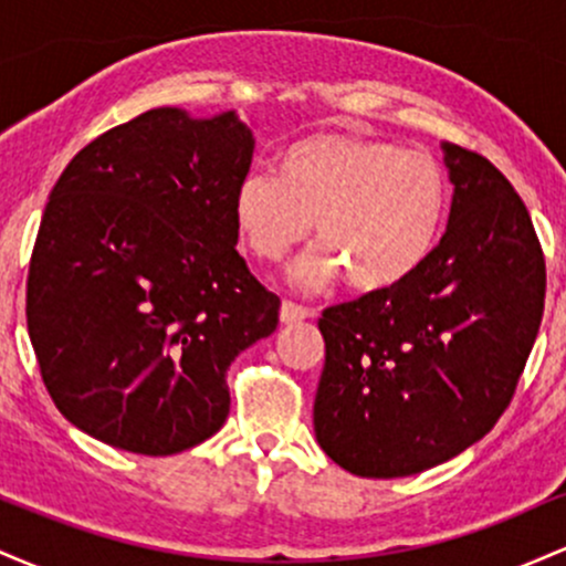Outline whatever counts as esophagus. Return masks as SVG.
Segmentation results:
<instances>
[{
	"label": "esophagus",
	"mask_w": 566,
	"mask_h": 566,
	"mask_svg": "<svg viewBox=\"0 0 566 566\" xmlns=\"http://www.w3.org/2000/svg\"><path fill=\"white\" fill-rule=\"evenodd\" d=\"M314 314L311 308H305V305H297L292 301H284L282 308H279V319H282V324H295V322H303L308 319V316Z\"/></svg>",
	"instance_id": "1"
}]
</instances>
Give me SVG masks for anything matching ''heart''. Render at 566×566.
Here are the masks:
<instances>
[{"label":"heart","instance_id":"heart-1","mask_svg":"<svg viewBox=\"0 0 566 566\" xmlns=\"http://www.w3.org/2000/svg\"><path fill=\"white\" fill-rule=\"evenodd\" d=\"M447 175L431 154L367 135L297 140L279 175L252 170L233 193V218L252 255L276 263L308 237L322 247L292 271L319 290L343 274L350 287H396L428 261L447 218Z\"/></svg>","mask_w":566,"mask_h":566}]
</instances>
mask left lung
Wrapping results in <instances>:
<instances>
[{
	"mask_svg": "<svg viewBox=\"0 0 566 566\" xmlns=\"http://www.w3.org/2000/svg\"><path fill=\"white\" fill-rule=\"evenodd\" d=\"M441 148L454 193L428 261L319 319L316 441L356 476H412L490 433L541 329L545 258L527 207L482 154Z\"/></svg>",
	"mask_w": 566,
	"mask_h": 566,
	"instance_id": "1",
	"label": "left lung"
}]
</instances>
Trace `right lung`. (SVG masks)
I'll return each mask as SVG.
<instances>
[{
  "mask_svg": "<svg viewBox=\"0 0 566 566\" xmlns=\"http://www.w3.org/2000/svg\"><path fill=\"white\" fill-rule=\"evenodd\" d=\"M252 148L233 112L151 108L87 143L50 191L25 322L55 407L90 437L175 454L229 418L231 361L279 324L237 252Z\"/></svg>",
  "mask_w": 566,
  "mask_h": 566,
  "instance_id": "obj_1",
  "label": "right lung"
}]
</instances>
